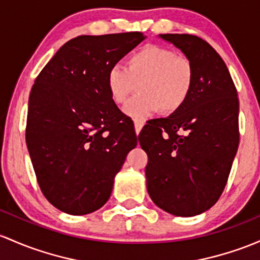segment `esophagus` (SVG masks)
<instances>
[{
    "label": "esophagus",
    "mask_w": 260,
    "mask_h": 260,
    "mask_svg": "<svg viewBox=\"0 0 260 260\" xmlns=\"http://www.w3.org/2000/svg\"><path fill=\"white\" fill-rule=\"evenodd\" d=\"M142 127H143V122L138 121V119H135V129H136L137 136H138L139 132L142 131Z\"/></svg>",
    "instance_id": "obj_1"
}]
</instances>
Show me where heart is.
Returning a JSON list of instances; mask_svg holds the SVG:
<instances>
[{
  "label": "heart",
  "mask_w": 260,
  "mask_h": 260,
  "mask_svg": "<svg viewBox=\"0 0 260 260\" xmlns=\"http://www.w3.org/2000/svg\"><path fill=\"white\" fill-rule=\"evenodd\" d=\"M191 61L161 45H147L128 56L125 68L115 65L107 73V90L112 101L122 105L137 90L124 112L143 118L160 110L170 115L186 104L193 87Z\"/></svg>",
  "instance_id": "obj_1"
}]
</instances>
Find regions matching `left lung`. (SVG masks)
<instances>
[{
    "label": "left lung",
    "instance_id": "obj_1",
    "mask_svg": "<svg viewBox=\"0 0 260 260\" xmlns=\"http://www.w3.org/2000/svg\"><path fill=\"white\" fill-rule=\"evenodd\" d=\"M186 55L195 79L189 100L139 133L148 155L147 189L154 204L181 217L200 215L218 201L238 149L239 102L226 64L202 38L160 34Z\"/></svg>",
    "mask_w": 260,
    "mask_h": 260
}]
</instances>
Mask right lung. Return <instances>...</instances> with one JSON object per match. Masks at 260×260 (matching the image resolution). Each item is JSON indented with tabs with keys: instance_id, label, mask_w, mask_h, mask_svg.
<instances>
[{
	"instance_id": "1",
	"label": "right lung",
	"mask_w": 260,
	"mask_h": 260,
	"mask_svg": "<svg viewBox=\"0 0 260 260\" xmlns=\"http://www.w3.org/2000/svg\"><path fill=\"white\" fill-rule=\"evenodd\" d=\"M145 37L141 32L79 36L37 76L25 142L43 195L69 215H87L110 199L137 136L107 90L108 70Z\"/></svg>"
}]
</instances>
